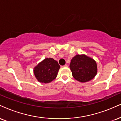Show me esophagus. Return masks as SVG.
I'll use <instances>...</instances> for the list:
<instances>
[{
	"instance_id": "esophagus-1",
	"label": "esophagus",
	"mask_w": 121,
	"mask_h": 121,
	"mask_svg": "<svg viewBox=\"0 0 121 121\" xmlns=\"http://www.w3.org/2000/svg\"><path fill=\"white\" fill-rule=\"evenodd\" d=\"M62 67H68V65H62Z\"/></svg>"
}]
</instances>
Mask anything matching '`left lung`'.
Returning a JSON list of instances; mask_svg holds the SVG:
<instances>
[{"instance_id": "1", "label": "left lung", "mask_w": 121, "mask_h": 121, "mask_svg": "<svg viewBox=\"0 0 121 121\" xmlns=\"http://www.w3.org/2000/svg\"><path fill=\"white\" fill-rule=\"evenodd\" d=\"M74 79L81 82L91 80L97 74L95 60L85 54L76 55L72 58L69 65Z\"/></svg>"}]
</instances>
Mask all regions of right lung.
<instances>
[{
  "mask_svg": "<svg viewBox=\"0 0 121 121\" xmlns=\"http://www.w3.org/2000/svg\"><path fill=\"white\" fill-rule=\"evenodd\" d=\"M59 68L57 61L53 58H45L34 67V72L39 82L47 83L56 78Z\"/></svg>",
  "mask_w": 121,
  "mask_h": 121,
  "instance_id": "1",
  "label": "right lung"
}]
</instances>
